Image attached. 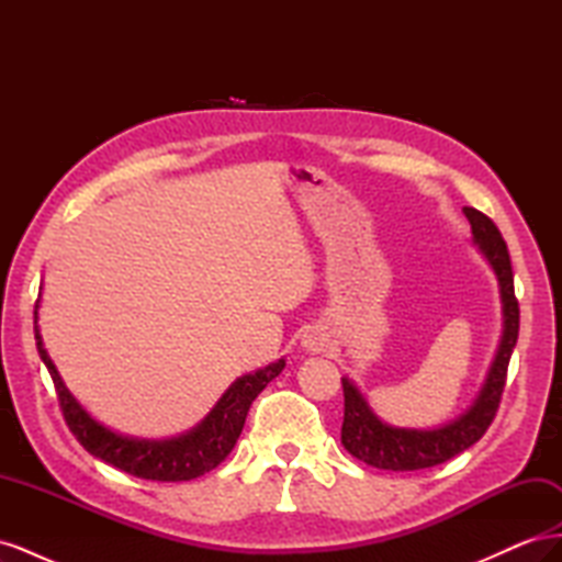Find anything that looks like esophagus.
<instances>
[{"label":"esophagus","mask_w":562,"mask_h":562,"mask_svg":"<svg viewBox=\"0 0 562 562\" xmlns=\"http://www.w3.org/2000/svg\"><path fill=\"white\" fill-rule=\"evenodd\" d=\"M328 347H330V339H328L326 333H323V328L312 326V328L304 330V335H302V349L304 351L321 353V351H328Z\"/></svg>","instance_id":"esophagus-1"}]
</instances>
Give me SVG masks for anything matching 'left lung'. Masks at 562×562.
Listing matches in <instances>:
<instances>
[{"label":"left lung","mask_w":562,"mask_h":562,"mask_svg":"<svg viewBox=\"0 0 562 562\" xmlns=\"http://www.w3.org/2000/svg\"><path fill=\"white\" fill-rule=\"evenodd\" d=\"M471 225L473 244L481 250L487 265L492 267L499 285L502 300V337L495 359L490 363L485 382L479 396L457 419L443 424L438 429H403L391 427L382 422L366 396L349 378H342L345 389V422H342V446L361 462L386 469V471H417L443 464L454 454L464 452L473 443H479L487 427L497 415L502 391L506 384V370L512 361L514 347L518 342L520 312L514 293V271L508 258L506 244L497 225L487 215L475 209H464Z\"/></svg>","instance_id":"1"}]
</instances>
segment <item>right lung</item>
Here are the masks:
<instances>
[{
	"mask_svg": "<svg viewBox=\"0 0 562 562\" xmlns=\"http://www.w3.org/2000/svg\"><path fill=\"white\" fill-rule=\"evenodd\" d=\"M35 339L42 361L48 368V375L56 384L63 417L79 443L93 457L103 459V462L116 469H122L131 475H138V479L145 481L161 483L192 481L203 473L213 471L220 462H225V457L232 452L236 440L241 436L250 403L258 398L260 391L285 368V361L279 359L277 363H269L239 378L223 396H220V401L213 405V411L190 431L159 440L135 438L112 431L105 424H100L95 417L89 415L87 407L70 394V389L65 386L54 361H50L48 351L44 349L37 326V310Z\"/></svg>",
	"mask_w": 562,
	"mask_h": 562,
	"instance_id": "right-lung-1",
	"label": "right lung"
}]
</instances>
